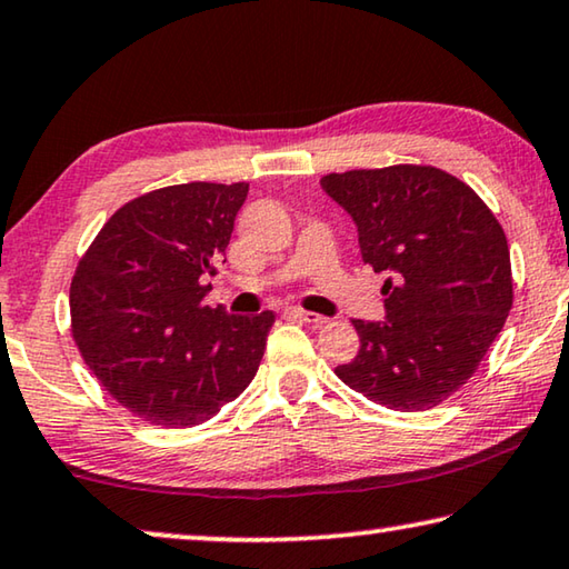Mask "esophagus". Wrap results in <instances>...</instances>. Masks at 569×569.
<instances>
[{"label": "esophagus", "mask_w": 569, "mask_h": 569, "mask_svg": "<svg viewBox=\"0 0 569 569\" xmlns=\"http://www.w3.org/2000/svg\"><path fill=\"white\" fill-rule=\"evenodd\" d=\"M288 313L296 319H301L306 323H311V327H323L329 319L327 317H319V313H311V311H303V309H288Z\"/></svg>", "instance_id": "34e87169"}]
</instances>
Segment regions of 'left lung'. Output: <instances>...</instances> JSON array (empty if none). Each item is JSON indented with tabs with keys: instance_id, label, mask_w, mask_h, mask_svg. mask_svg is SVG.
Masks as SVG:
<instances>
[{
	"instance_id": "left-lung-1",
	"label": "left lung",
	"mask_w": 569,
	"mask_h": 569,
	"mask_svg": "<svg viewBox=\"0 0 569 569\" xmlns=\"http://www.w3.org/2000/svg\"><path fill=\"white\" fill-rule=\"evenodd\" d=\"M321 187L355 218L387 321L355 319L359 351L333 372L390 410H430L471 380L511 303L507 236L479 194L430 164L331 171Z\"/></svg>"
}]
</instances>
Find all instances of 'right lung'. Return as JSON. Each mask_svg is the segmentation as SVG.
I'll list each match as a JSON object with an SVG mask.
<instances>
[{"mask_svg": "<svg viewBox=\"0 0 569 569\" xmlns=\"http://www.w3.org/2000/svg\"><path fill=\"white\" fill-rule=\"evenodd\" d=\"M248 182H189L119 207L78 260L70 333L103 390L161 428L218 415L256 377L273 311L204 306Z\"/></svg>", "mask_w": 569, "mask_h": 569, "instance_id": "1", "label": "right lung"}]
</instances>
